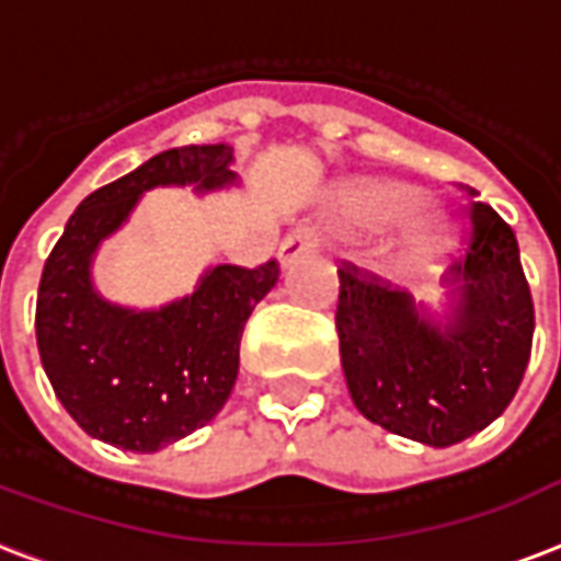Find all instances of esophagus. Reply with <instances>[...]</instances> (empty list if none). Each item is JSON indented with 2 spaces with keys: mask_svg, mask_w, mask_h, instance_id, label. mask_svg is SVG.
Returning a JSON list of instances; mask_svg holds the SVG:
<instances>
[{
  "mask_svg": "<svg viewBox=\"0 0 561 561\" xmlns=\"http://www.w3.org/2000/svg\"><path fill=\"white\" fill-rule=\"evenodd\" d=\"M318 247H320V234L314 232V229H309V226H299V229H294V232L282 241L279 259L282 264H290V262H297V259H302V255L318 252Z\"/></svg>",
  "mask_w": 561,
  "mask_h": 561,
  "instance_id": "1",
  "label": "esophagus"
}]
</instances>
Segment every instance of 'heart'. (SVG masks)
I'll return each mask as SVG.
<instances>
[{
    "label": "heart",
    "mask_w": 561,
    "mask_h": 561,
    "mask_svg": "<svg viewBox=\"0 0 561 561\" xmlns=\"http://www.w3.org/2000/svg\"><path fill=\"white\" fill-rule=\"evenodd\" d=\"M421 203V194L409 185L397 182H362V185L347 187L341 194V214L350 224L358 226H385L403 217ZM444 247V232L438 229L433 217H417L405 229L403 250L412 262H430L435 252Z\"/></svg>",
    "instance_id": "heart-1"
}]
</instances>
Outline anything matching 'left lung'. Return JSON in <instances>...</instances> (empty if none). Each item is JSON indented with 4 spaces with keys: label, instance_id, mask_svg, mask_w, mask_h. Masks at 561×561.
<instances>
[{
    "label": "left lung",
    "instance_id": "obj_1",
    "mask_svg": "<svg viewBox=\"0 0 561 561\" xmlns=\"http://www.w3.org/2000/svg\"><path fill=\"white\" fill-rule=\"evenodd\" d=\"M465 196L470 185L456 182ZM465 250L444 276L459 290L447 323L376 273L341 262L335 327L353 403L382 430L450 447L506 412L533 350V294L512 226L491 205H465Z\"/></svg>",
    "mask_w": 561,
    "mask_h": 561
}]
</instances>
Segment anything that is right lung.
Returning <instances> with one entry per match:
<instances>
[{"label": "right lung", "instance_id": "obj_1", "mask_svg": "<svg viewBox=\"0 0 561 561\" xmlns=\"http://www.w3.org/2000/svg\"><path fill=\"white\" fill-rule=\"evenodd\" d=\"M232 147L167 149L128 176L93 191L72 211L43 264L37 350L55 397L81 430L119 450L156 453L205 426L238 379L252 309L279 282V262L217 264L199 288L161 311L111 306L91 285V259L138 196L156 185H232Z\"/></svg>", "mask_w": 561, "mask_h": 561}]
</instances>
